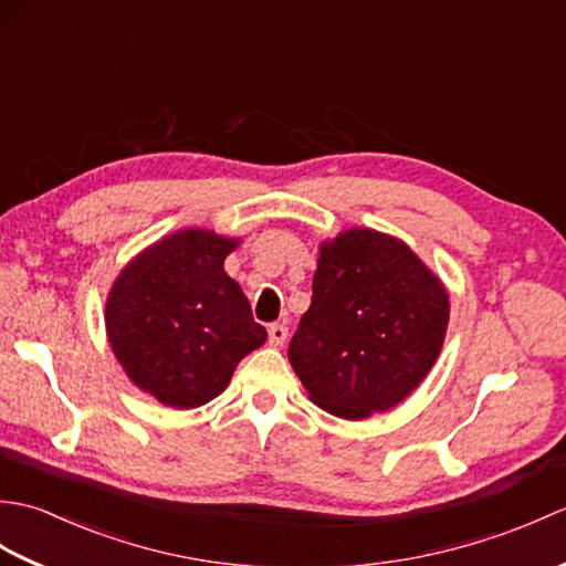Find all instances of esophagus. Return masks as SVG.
<instances>
[{"mask_svg":"<svg viewBox=\"0 0 566 566\" xmlns=\"http://www.w3.org/2000/svg\"><path fill=\"white\" fill-rule=\"evenodd\" d=\"M268 333H270V343L276 347V345H284L286 335H290V328H286L284 323H272Z\"/></svg>","mask_w":566,"mask_h":566,"instance_id":"34e87169","label":"esophagus"}]
</instances>
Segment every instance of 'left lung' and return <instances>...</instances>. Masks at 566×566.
Listing matches in <instances>:
<instances>
[{"mask_svg": "<svg viewBox=\"0 0 566 566\" xmlns=\"http://www.w3.org/2000/svg\"><path fill=\"white\" fill-rule=\"evenodd\" d=\"M318 252L290 363L323 411L347 420L389 411L436 365L448 290L403 240L371 228L343 231Z\"/></svg>", "mask_w": 566, "mask_h": 566, "instance_id": "8db88e82", "label": "left lung"}]
</instances>
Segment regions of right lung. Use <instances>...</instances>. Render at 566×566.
Instances as JSON below:
<instances>
[{
    "label": "right lung",
    "mask_w": 566,
    "mask_h": 566,
    "mask_svg": "<svg viewBox=\"0 0 566 566\" xmlns=\"http://www.w3.org/2000/svg\"><path fill=\"white\" fill-rule=\"evenodd\" d=\"M238 248L203 228L165 235L130 260L106 298V338L128 379L172 408L216 399L240 359L268 340L223 270Z\"/></svg>",
    "instance_id": "right-lung-1"
}]
</instances>
